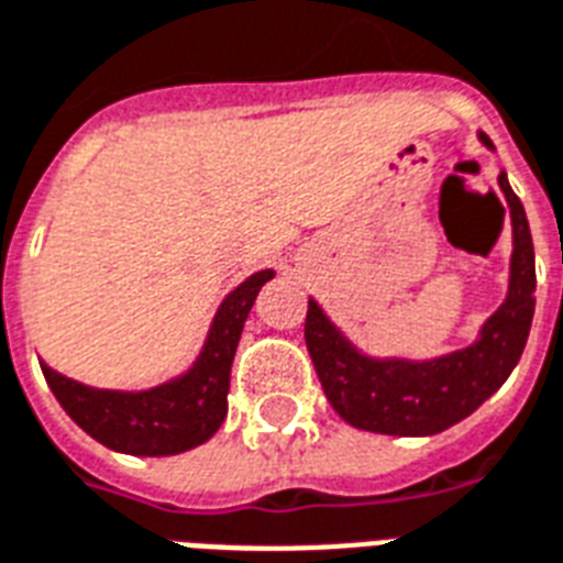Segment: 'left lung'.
Masks as SVG:
<instances>
[{"mask_svg":"<svg viewBox=\"0 0 563 563\" xmlns=\"http://www.w3.org/2000/svg\"><path fill=\"white\" fill-rule=\"evenodd\" d=\"M478 141L494 143L485 132ZM499 190L511 211V273L508 294L464 350L440 358H373L343 334L317 299H308L305 343L334 411L361 431L429 438L446 431L505 385L517 367L534 317V246L522 202L499 173Z\"/></svg>","mask_w":563,"mask_h":563,"instance_id":"left-lung-1","label":"left lung"}]
</instances>
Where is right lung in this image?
<instances>
[{
	"mask_svg": "<svg viewBox=\"0 0 563 563\" xmlns=\"http://www.w3.org/2000/svg\"><path fill=\"white\" fill-rule=\"evenodd\" d=\"M273 276V269H261L234 287L213 313L194 364L164 385L150 390H99L41 364L46 385L78 429L114 452L164 459L199 446L217 434L229 413V382L243 322L258 290Z\"/></svg>",
	"mask_w": 563,
	"mask_h": 563,
	"instance_id": "1",
	"label": "right lung"
}]
</instances>
